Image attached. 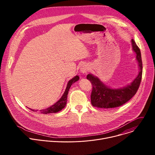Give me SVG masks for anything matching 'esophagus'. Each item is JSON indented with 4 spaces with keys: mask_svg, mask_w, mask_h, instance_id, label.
Listing matches in <instances>:
<instances>
[{
    "mask_svg": "<svg viewBox=\"0 0 155 155\" xmlns=\"http://www.w3.org/2000/svg\"><path fill=\"white\" fill-rule=\"evenodd\" d=\"M88 70V66L86 64H83L80 68V72L82 74H86Z\"/></svg>",
    "mask_w": 155,
    "mask_h": 155,
    "instance_id": "obj_1",
    "label": "esophagus"
}]
</instances>
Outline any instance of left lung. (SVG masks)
Segmentation results:
<instances>
[{
  "label": "left lung",
  "mask_w": 155,
  "mask_h": 155,
  "mask_svg": "<svg viewBox=\"0 0 155 155\" xmlns=\"http://www.w3.org/2000/svg\"><path fill=\"white\" fill-rule=\"evenodd\" d=\"M132 50L136 54L139 74L130 84L119 88H112L106 85L97 77L91 74L87 75V79L93 84L91 95V104L94 107L110 108L120 107L129 101L137 93L140 86L142 75V62L140 49L133 39L131 40Z\"/></svg>",
  "instance_id": "obj_1"
}]
</instances>
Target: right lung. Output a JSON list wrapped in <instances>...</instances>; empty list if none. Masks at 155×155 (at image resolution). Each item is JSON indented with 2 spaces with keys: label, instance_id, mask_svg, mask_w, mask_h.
Masks as SVG:
<instances>
[{
  "label": "right lung",
  "instance_id": "obj_1",
  "mask_svg": "<svg viewBox=\"0 0 155 155\" xmlns=\"http://www.w3.org/2000/svg\"><path fill=\"white\" fill-rule=\"evenodd\" d=\"M79 77L78 75L75 76L74 78H72L71 80H70L67 84V86H66L65 90L64 93V94H62V96H61V97L53 105H51L50 107H48L47 108L45 109H42V110H40L39 112L41 114H53V113H57L59 111H61V110H62V108H64L65 105L66 104H67V98H68V94L69 93V91L71 88V86H72V84L73 83H74L75 82L79 80ZM32 111L34 112V110L31 109ZM38 111V110H36L35 112Z\"/></svg>",
  "mask_w": 155,
  "mask_h": 155
}]
</instances>
